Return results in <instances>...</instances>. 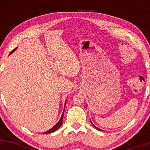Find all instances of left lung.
<instances>
[{"label":"left lung","instance_id":"1","mask_svg":"<svg viewBox=\"0 0 150 150\" xmlns=\"http://www.w3.org/2000/svg\"><path fill=\"white\" fill-rule=\"evenodd\" d=\"M91 123H92V122H91ZM92 125H93V126H94V128H95L96 129H97V130H101V129L98 128H97V127H96V126H95V125H94V124H93V123H92Z\"/></svg>","mask_w":150,"mask_h":150}]
</instances>
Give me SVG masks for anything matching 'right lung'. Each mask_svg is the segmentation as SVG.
Masks as SVG:
<instances>
[{
    "mask_svg": "<svg viewBox=\"0 0 150 150\" xmlns=\"http://www.w3.org/2000/svg\"><path fill=\"white\" fill-rule=\"evenodd\" d=\"M17 49V48H15V49H13V51H11V52L10 53V54H11V53H13V52H14V51H15V50ZM65 103H66V101H65ZM64 110H65V108H64ZM63 113H64V111H63V114H62V116H61V119L59 120V121L57 123H56V125H54V126L53 127V128H51V129H50L49 130H48V131H46V132H44V134H47V133H51V132H55L56 131V130H57L58 128H60V126H61V124H62V123H63Z\"/></svg>",
    "mask_w": 150,
    "mask_h": 150,
    "instance_id": "add662e5",
    "label": "right lung"
}]
</instances>
